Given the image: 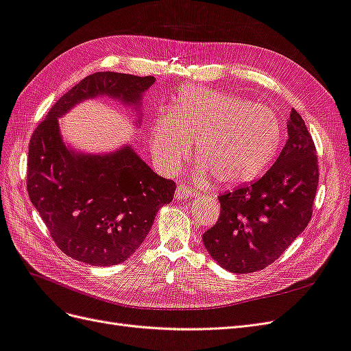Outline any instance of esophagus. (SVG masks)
<instances>
[{"instance_id":"obj_1","label":"esophagus","mask_w":351,"mask_h":351,"mask_svg":"<svg viewBox=\"0 0 351 351\" xmlns=\"http://www.w3.org/2000/svg\"><path fill=\"white\" fill-rule=\"evenodd\" d=\"M195 196H196V193L193 192V190L184 184L178 186L176 190V197H178V199H192Z\"/></svg>"}]
</instances>
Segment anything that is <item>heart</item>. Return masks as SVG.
Listing matches in <instances>:
<instances>
[{"label":"heart","instance_id":"1","mask_svg":"<svg viewBox=\"0 0 351 351\" xmlns=\"http://www.w3.org/2000/svg\"><path fill=\"white\" fill-rule=\"evenodd\" d=\"M193 143L202 171L222 186L253 182L281 145L280 121L269 108L205 86L180 90L171 110L154 121L151 146L158 162L174 169Z\"/></svg>","mask_w":351,"mask_h":351}]
</instances>
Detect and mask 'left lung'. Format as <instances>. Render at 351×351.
Returning a JSON list of instances; mask_svg holds the SVG:
<instances>
[{
	"instance_id": "8db88e82",
	"label": "left lung",
	"mask_w": 351,
	"mask_h": 351,
	"mask_svg": "<svg viewBox=\"0 0 351 351\" xmlns=\"http://www.w3.org/2000/svg\"><path fill=\"white\" fill-rule=\"evenodd\" d=\"M275 164L250 186L219 195L221 214L202 240L222 268L256 272L277 261L312 218L319 171L311 133L294 108Z\"/></svg>"
}]
</instances>
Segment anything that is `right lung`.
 I'll return each instance as SVG.
<instances>
[{
	"instance_id": "obj_1",
	"label": "right lung",
	"mask_w": 351,
	"mask_h": 351,
	"mask_svg": "<svg viewBox=\"0 0 351 351\" xmlns=\"http://www.w3.org/2000/svg\"><path fill=\"white\" fill-rule=\"evenodd\" d=\"M152 76L99 71L84 77L52 105L30 137L27 193L67 256L111 267L124 262L149 232L158 209L173 200L176 183L154 173L130 145L110 154L69 147L58 120L74 105L110 97L141 108ZM141 123L142 112L137 114Z\"/></svg>"
}]
</instances>
